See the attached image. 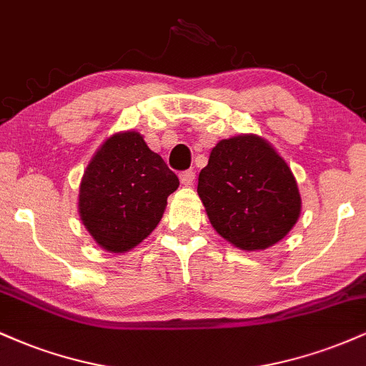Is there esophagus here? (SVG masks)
<instances>
[{
    "mask_svg": "<svg viewBox=\"0 0 366 366\" xmlns=\"http://www.w3.org/2000/svg\"><path fill=\"white\" fill-rule=\"evenodd\" d=\"M179 177H180V184H182V186L191 187L192 184H194L196 174H194V172H192V170H186V172H182V174H180Z\"/></svg>",
    "mask_w": 366,
    "mask_h": 366,
    "instance_id": "1",
    "label": "esophagus"
}]
</instances>
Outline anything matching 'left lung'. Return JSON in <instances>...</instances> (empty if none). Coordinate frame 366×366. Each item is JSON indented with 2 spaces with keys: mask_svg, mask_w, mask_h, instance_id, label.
<instances>
[{
  "mask_svg": "<svg viewBox=\"0 0 366 366\" xmlns=\"http://www.w3.org/2000/svg\"><path fill=\"white\" fill-rule=\"evenodd\" d=\"M197 196L213 229L242 251H263L282 241L301 213L296 177L256 134L217 142L199 172Z\"/></svg>",
  "mask_w": 366,
  "mask_h": 366,
  "instance_id": "8db88e82",
  "label": "left lung"
}]
</instances>
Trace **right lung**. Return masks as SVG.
Returning a JSON list of instances; mask_svg holds the SVG:
<instances>
[{
  "instance_id": "1",
  "label": "right lung",
  "mask_w": 366,
  "mask_h": 366,
  "mask_svg": "<svg viewBox=\"0 0 366 366\" xmlns=\"http://www.w3.org/2000/svg\"><path fill=\"white\" fill-rule=\"evenodd\" d=\"M177 175L136 130L108 137L79 186V217L96 244L127 253L157 229Z\"/></svg>"
}]
</instances>
